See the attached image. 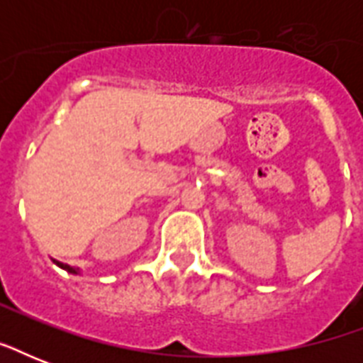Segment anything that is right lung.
<instances>
[{
	"label": "right lung",
	"mask_w": 363,
	"mask_h": 363,
	"mask_svg": "<svg viewBox=\"0 0 363 363\" xmlns=\"http://www.w3.org/2000/svg\"><path fill=\"white\" fill-rule=\"evenodd\" d=\"M54 264L58 265V267H62V269L67 271V273H73V275H79V269H75V267H71V265L62 264V262H56V259H54Z\"/></svg>",
	"instance_id": "right-lung-1"
}]
</instances>
